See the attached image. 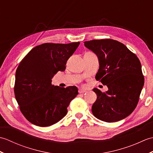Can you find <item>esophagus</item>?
<instances>
[{
    "instance_id": "1",
    "label": "esophagus",
    "mask_w": 153,
    "mask_h": 153,
    "mask_svg": "<svg viewBox=\"0 0 153 153\" xmlns=\"http://www.w3.org/2000/svg\"><path fill=\"white\" fill-rule=\"evenodd\" d=\"M87 91L85 90L84 89H79V93H86Z\"/></svg>"
}]
</instances>
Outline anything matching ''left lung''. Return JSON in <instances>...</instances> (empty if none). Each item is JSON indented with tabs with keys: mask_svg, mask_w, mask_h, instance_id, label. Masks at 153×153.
<instances>
[{
	"mask_svg": "<svg viewBox=\"0 0 153 153\" xmlns=\"http://www.w3.org/2000/svg\"><path fill=\"white\" fill-rule=\"evenodd\" d=\"M98 57L99 69L95 79L108 87L105 93L97 88L93 114L106 122H114L131 114L144 85L141 65L137 56L120 42L106 39L84 42Z\"/></svg>",
	"mask_w": 153,
	"mask_h": 153,
	"instance_id": "1",
	"label": "left lung"
}]
</instances>
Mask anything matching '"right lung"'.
<instances>
[{"mask_svg":"<svg viewBox=\"0 0 153 153\" xmlns=\"http://www.w3.org/2000/svg\"><path fill=\"white\" fill-rule=\"evenodd\" d=\"M79 43L38 45L19 63L16 71L14 94L23 115L33 124L50 126L66 115L68 106L78 89L76 86H54L52 78L58 71L66 70L67 60Z\"/></svg>","mask_w":153,"mask_h":153,"instance_id":"add662e5","label":"right lung"}]
</instances>
